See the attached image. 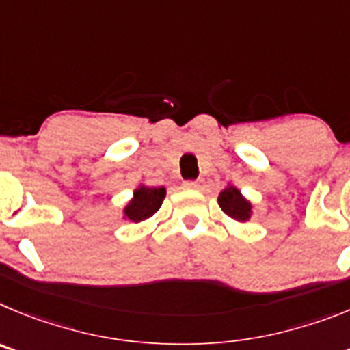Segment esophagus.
I'll use <instances>...</instances> for the list:
<instances>
[{
	"mask_svg": "<svg viewBox=\"0 0 350 350\" xmlns=\"http://www.w3.org/2000/svg\"><path fill=\"white\" fill-rule=\"evenodd\" d=\"M183 187H185V188H197L198 183L197 181H185V183H183Z\"/></svg>",
	"mask_w": 350,
	"mask_h": 350,
	"instance_id": "1",
	"label": "esophagus"
}]
</instances>
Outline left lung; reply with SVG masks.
Segmentation results:
<instances>
[{
  "label": "left lung",
  "mask_w": 350,
  "mask_h": 350,
  "mask_svg": "<svg viewBox=\"0 0 350 350\" xmlns=\"http://www.w3.org/2000/svg\"><path fill=\"white\" fill-rule=\"evenodd\" d=\"M218 204L219 207L228 214L230 218L237 219V221H245V219L250 218L251 204L242 197L241 191H239L237 188H225V190L219 193Z\"/></svg>",
  "instance_id": "1"
}]
</instances>
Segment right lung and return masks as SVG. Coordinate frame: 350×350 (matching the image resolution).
Returning a JSON list of instances; mask_svg holds the SVG:
<instances>
[{
    "label": "right lung",
    "instance_id": "add662e5",
    "mask_svg": "<svg viewBox=\"0 0 350 350\" xmlns=\"http://www.w3.org/2000/svg\"><path fill=\"white\" fill-rule=\"evenodd\" d=\"M165 197V188H148L141 187L134 191L132 202L125 207V216L132 221H143L150 218L162 206V200Z\"/></svg>",
    "mask_w": 350,
    "mask_h": 350
}]
</instances>
